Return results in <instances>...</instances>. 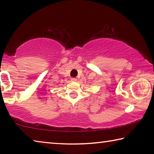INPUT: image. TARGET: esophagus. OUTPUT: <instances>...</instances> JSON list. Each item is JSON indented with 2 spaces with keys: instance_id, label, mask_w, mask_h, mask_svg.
<instances>
[{
  "instance_id": "34e87169",
  "label": "esophagus",
  "mask_w": 154,
  "mask_h": 154,
  "mask_svg": "<svg viewBox=\"0 0 154 154\" xmlns=\"http://www.w3.org/2000/svg\"><path fill=\"white\" fill-rule=\"evenodd\" d=\"M71 82H76V81H77V79H76V78H73V77H72V78H71Z\"/></svg>"
}]
</instances>
